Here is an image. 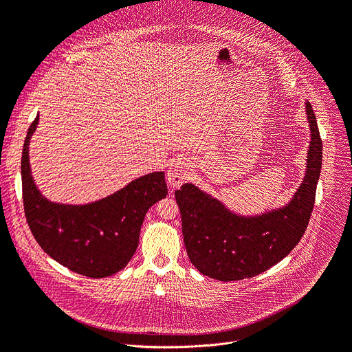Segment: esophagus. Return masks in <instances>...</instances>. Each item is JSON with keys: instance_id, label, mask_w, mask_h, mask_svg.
<instances>
[{"instance_id": "34e87169", "label": "esophagus", "mask_w": 352, "mask_h": 352, "mask_svg": "<svg viewBox=\"0 0 352 352\" xmlns=\"http://www.w3.org/2000/svg\"><path fill=\"white\" fill-rule=\"evenodd\" d=\"M190 162L186 158H177L166 170V181L171 187H179L188 178Z\"/></svg>"}]
</instances>
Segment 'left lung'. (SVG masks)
Instances as JSON below:
<instances>
[{
	"instance_id": "8db88e82",
	"label": "left lung",
	"mask_w": 352,
	"mask_h": 352,
	"mask_svg": "<svg viewBox=\"0 0 352 352\" xmlns=\"http://www.w3.org/2000/svg\"><path fill=\"white\" fill-rule=\"evenodd\" d=\"M305 104L311 131L307 173L286 206L241 216L191 182L175 191L187 254L204 276L221 282L253 278L279 263L302 239L322 166L316 118L311 103Z\"/></svg>"
}]
</instances>
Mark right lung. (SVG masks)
Returning a JSON list of instances; mask_svg holds the SVG:
<instances>
[{
    "label": "right lung",
    "instance_id": "right-lung-1",
    "mask_svg": "<svg viewBox=\"0 0 352 352\" xmlns=\"http://www.w3.org/2000/svg\"><path fill=\"white\" fill-rule=\"evenodd\" d=\"M38 125H30L21 157L23 201L30 230L52 258L87 278H108L124 269L140 243L149 207L166 197L162 171L131 181L116 192L87 204H63L45 198L30 166L28 145Z\"/></svg>",
    "mask_w": 352,
    "mask_h": 352
}]
</instances>
